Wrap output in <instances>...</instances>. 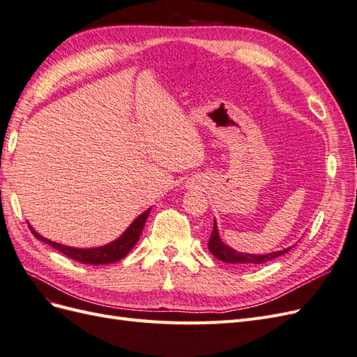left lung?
I'll use <instances>...</instances> for the list:
<instances>
[{
  "mask_svg": "<svg viewBox=\"0 0 357 357\" xmlns=\"http://www.w3.org/2000/svg\"><path fill=\"white\" fill-rule=\"evenodd\" d=\"M208 250L213 253V256H215L222 262L226 264H243V265H261L265 264L268 261H273V259L282 256L284 253L289 252V248H283V250L278 252H273L268 255H248V253H238L234 248H231L229 245H226L219 236V231H218V225H213V232L210 235L208 240Z\"/></svg>",
  "mask_w": 357,
  "mask_h": 357,
  "instance_id": "left-lung-1",
  "label": "left lung"
}]
</instances>
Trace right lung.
<instances>
[{
    "label": "right lung",
    "instance_id": "1",
    "mask_svg": "<svg viewBox=\"0 0 357 357\" xmlns=\"http://www.w3.org/2000/svg\"><path fill=\"white\" fill-rule=\"evenodd\" d=\"M149 214H150V208L146 210L143 214H139L116 241L102 247H95V248H75V247L62 245L45 238V236H41L40 234H37L34 229H32V226H29V229L32 234H34L36 238L52 245L53 248H56V250H59L61 253L71 257L73 261H77L80 264H89V265H105V264H113V262L121 261L122 257H125L129 252L132 250V247L137 244V241L139 240V235L143 232L144 223L149 218Z\"/></svg>",
    "mask_w": 357,
    "mask_h": 357
}]
</instances>
